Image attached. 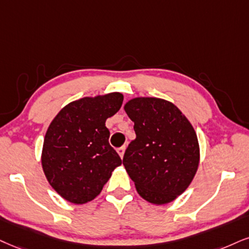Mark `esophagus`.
<instances>
[{"label": "esophagus", "instance_id": "esophagus-1", "mask_svg": "<svg viewBox=\"0 0 249 249\" xmlns=\"http://www.w3.org/2000/svg\"><path fill=\"white\" fill-rule=\"evenodd\" d=\"M116 151H118L120 157L124 158V151H125V146H121V148H119L118 150H116Z\"/></svg>", "mask_w": 249, "mask_h": 249}]
</instances>
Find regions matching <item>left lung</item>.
<instances>
[{"label":"left lung","instance_id":"8db88e82","mask_svg":"<svg viewBox=\"0 0 249 249\" xmlns=\"http://www.w3.org/2000/svg\"><path fill=\"white\" fill-rule=\"evenodd\" d=\"M124 110L136 133L124 156L125 171L145 201L170 203L188 188L197 171L194 128L174 104L160 98H134Z\"/></svg>","mask_w":249,"mask_h":249}]
</instances>
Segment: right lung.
<instances>
[{"instance_id":"add662e5","label":"right lung","mask_w":249,"mask_h":249,"mask_svg":"<svg viewBox=\"0 0 249 249\" xmlns=\"http://www.w3.org/2000/svg\"><path fill=\"white\" fill-rule=\"evenodd\" d=\"M124 101L120 92L71 101L57 113L46 131L41 165L55 192L67 201L84 204L101 189L121 165L109 145L106 120Z\"/></svg>"}]
</instances>
